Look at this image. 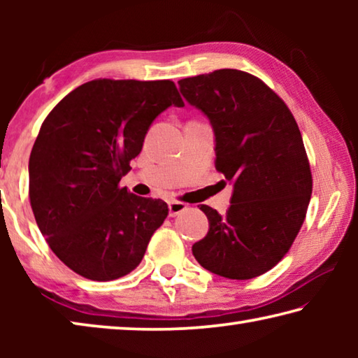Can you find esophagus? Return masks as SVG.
<instances>
[{"instance_id": "34e87169", "label": "esophagus", "mask_w": 358, "mask_h": 358, "mask_svg": "<svg viewBox=\"0 0 358 358\" xmlns=\"http://www.w3.org/2000/svg\"><path fill=\"white\" fill-rule=\"evenodd\" d=\"M187 208V205L183 202H178V201H172L169 202V216H177L180 213H183V211Z\"/></svg>"}]
</instances>
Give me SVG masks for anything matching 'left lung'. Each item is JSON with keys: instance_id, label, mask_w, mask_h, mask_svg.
Instances as JSON below:
<instances>
[{"instance_id": "left-lung-1", "label": "left lung", "mask_w": 358, "mask_h": 358, "mask_svg": "<svg viewBox=\"0 0 358 358\" xmlns=\"http://www.w3.org/2000/svg\"><path fill=\"white\" fill-rule=\"evenodd\" d=\"M215 132L216 171L234 186L230 207L208 205L207 237L192 245L203 268L229 280H251L286 256L305 221L313 177L299 124L260 78L220 69L178 82Z\"/></svg>"}]
</instances>
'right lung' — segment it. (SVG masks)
<instances>
[{
    "label": "right lung",
    "mask_w": 358,
    "mask_h": 358,
    "mask_svg": "<svg viewBox=\"0 0 358 358\" xmlns=\"http://www.w3.org/2000/svg\"><path fill=\"white\" fill-rule=\"evenodd\" d=\"M171 106H185L172 80L98 78L64 96L42 123L29 156V202L50 250L77 275L131 273L167 217L164 201L118 183Z\"/></svg>",
    "instance_id": "1"
}]
</instances>
